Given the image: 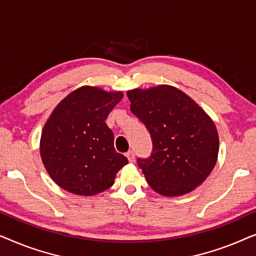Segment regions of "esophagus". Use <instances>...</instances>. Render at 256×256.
<instances>
[{
  "label": "esophagus",
  "mask_w": 256,
  "mask_h": 256,
  "mask_svg": "<svg viewBox=\"0 0 256 256\" xmlns=\"http://www.w3.org/2000/svg\"><path fill=\"white\" fill-rule=\"evenodd\" d=\"M126 156H127V158H128V160H129V162H135V155H134V152H132V150H130V152H128L127 154H126Z\"/></svg>",
  "instance_id": "obj_1"
}]
</instances>
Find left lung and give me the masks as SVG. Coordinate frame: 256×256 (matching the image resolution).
<instances>
[{
    "label": "left lung",
    "mask_w": 256,
    "mask_h": 256,
    "mask_svg": "<svg viewBox=\"0 0 256 256\" xmlns=\"http://www.w3.org/2000/svg\"><path fill=\"white\" fill-rule=\"evenodd\" d=\"M130 110L152 140V152L138 164L150 188L166 197L194 191L212 172L219 152L214 122L188 94L170 85L127 92Z\"/></svg>",
    "instance_id": "obj_1"
}]
</instances>
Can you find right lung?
I'll list each match as a JSON object with an SVG mask.
<instances>
[{
  "label": "right lung",
  "instance_id": "1",
  "mask_svg": "<svg viewBox=\"0 0 256 256\" xmlns=\"http://www.w3.org/2000/svg\"><path fill=\"white\" fill-rule=\"evenodd\" d=\"M124 93L82 86L59 102L42 130L43 164L58 186L76 196H94L114 184L128 163L114 148L106 120Z\"/></svg>",
  "mask_w": 256,
  "mask_h": 256
}]
</instances>
